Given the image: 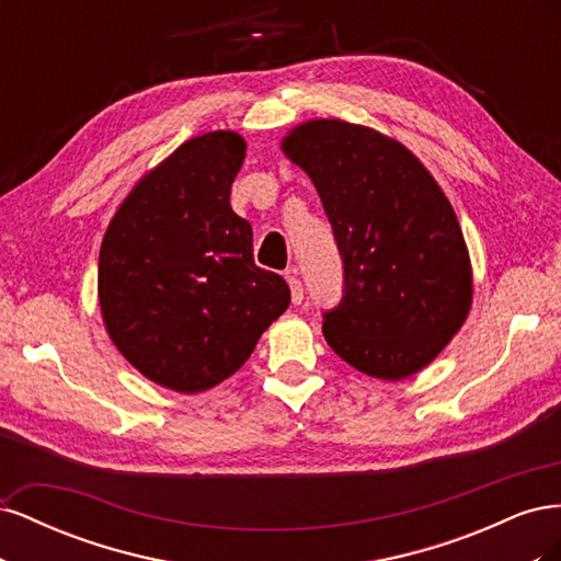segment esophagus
I'll list each match as a JSON object with an SVG mask.
<instances>
[{
    "label": "esophagus",
    "mask_w": 561,
    "mask_h": 561,
    "mask_svg": "<svg viewBox=\"0 0 561 561\" xmlns=\"http://www.w3.org/2000/svg\"><path fill=\"white\" fill-rule=\"evenodd\" d=\"M285 280H287V285H290V290H293V301H295V304H301V299H304V287H301V280H299V268H297V266L287 268V271H285Z\"/></svg>",
    "instance_id": "obj_1"
}]
</instances>
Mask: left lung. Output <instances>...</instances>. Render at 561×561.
Returning a JSON list of instances; mask_svg holds the SVG:
<instances>
[{
  "label": "left lung",
  "instance_id": "8db88e82",
  "mask_svg": "<svg viewBox=\"0 0 561 561\" xmlns=\"http://www.w3.org/2000/svg\"><path fill=\"white\" fill-rule=\"evenodd\" d=\"M316 184L344 262V297L322 313L332 351L369 377L400 381L461 330L472 271L435 178L375 128L313 118L280 142Z\"/></svg>",
  "mask_w": 561,
  "mask_h": 561
}]
</instances>
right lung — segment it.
I'll return each mask as SVG.
<instances>
[{"instance_id": "obj_1", "label": "right lung", "mask_w": 561, "mask_h": 561, "mask_svg": "<svg viewBox=\"0 0 561 561\" xmlns=\"http://www.w3.org/2000/svg\"><path fill=\"white\" fill-rule=\"evenodd\" d=\"M245 140L215 130L149 171L105 231L98 299L114 346L159 386L201 393L231 377L290 307V287L252 260L231 210Z\"/></svg>"}]
</instances>
